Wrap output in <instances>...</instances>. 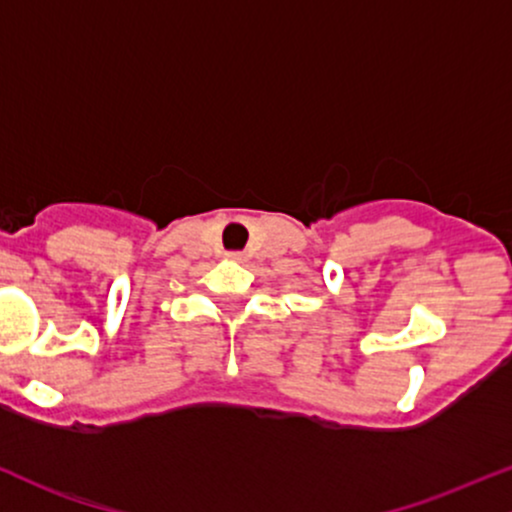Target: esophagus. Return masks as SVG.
<instances>
[{
    "mask_svg": "<svg viewBox=\"0 0 512 512\" xmlns=\"http://www.w3.org/2000/svg\"><path fill=\"white\" fill-rule=\"evenodd\" d=\"M228 260H233V262H243L245 260V255H243V252H228Z\"/></svg>",
    "mask_w": 512,
    "mask_h": 512,
    "instance_id": "esophagus-1",
    "label": "esophagus"
}]
</instances>
